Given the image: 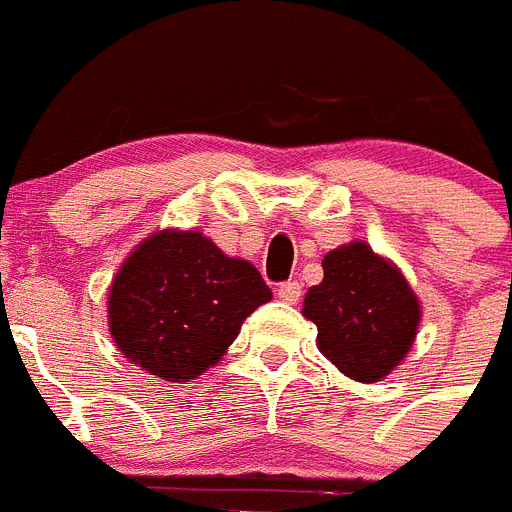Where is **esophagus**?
<instances>
[{
    "label": "esophagus",
    "instance_id": "1",
    "mask_svg": "<svg viewBox=\"0 0 512 512\" xmlns=\"http://www.w3.org/2000/svg\"><path fill=\"white\" fill-rule=\"evenodd\" d=\"M300 285L298 282H285V285H279L277 287V298L282 300V303H290V305H295L300 300Z\"/></svg>",
    "mask_w": 512,
    "mask_h": 512
}]
</instances>
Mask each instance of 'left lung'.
Wrapping results in <instances>:
<instances>
[{
	"mask_svg": "<svg viewBox=\"0 0 512 512\" xmlns=\"http://www.w3.org/2000/svg\"><path fill=\"white\" fill-rule=\"evenodd\" d=\"M321 264L323 279L303 300L321 355L352 381H383L417 339L419 298L399 266L365 240L334 248Z\"/></svg>",
	"mask_w": 512,
	"mask_h": 512,
	"instance_id": "left-lung-1",
	"label": "left lung"
}]
</instances>
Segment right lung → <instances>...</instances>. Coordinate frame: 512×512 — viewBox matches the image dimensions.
<instances>
[{
    "mask_svg": "<svg viewBox=\"0 0 512 512\" xmlns=\"http://www.w3.org/2000/svg\"><path fill=\"white\" fill-rule=\"evenodd\" d=\"M269 300L251 261L227 256L199 230L165 227L119 266L108 287V331L144 373L186 383L214 368Z\"/></svg>",
    "mask_w": 512,
    "mask_h": 512,
    "instance_id": "add662e5",
    "label": "right lung"
}]
</instances>
